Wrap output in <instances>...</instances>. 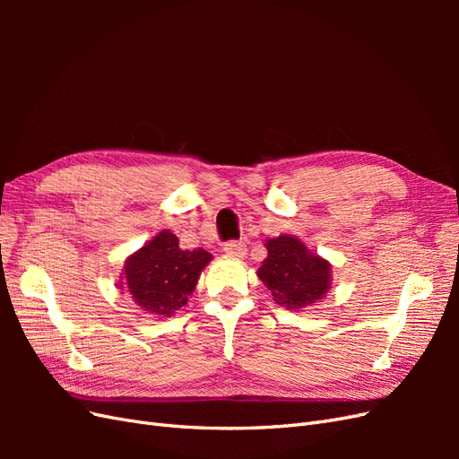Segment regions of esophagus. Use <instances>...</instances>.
Instances as JSON below:
<instances>
[{
  "instance_id": "34e87169",
  "label": "esophagus",
  "mask_w": 459,
  "mask_h": 459,
  "mask_svg": "<svg viewBox=\"0 0 459 459\" xmlns=\"http://www.w3.org/2000/svg\"><path fill=\"white\" fill-rule=\"evenodd\" d=\"M221 248H224L226 255L235 256V258H243L247 255V247L243 241H228Z\"/></svg>"
}]
</instances>
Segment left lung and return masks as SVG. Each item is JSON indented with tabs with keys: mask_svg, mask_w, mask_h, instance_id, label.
<instances>
[{
	"mask_svg": "<svg viewBox=\"0 0 459 459\" xmlns=\"http://www.w3.org/2000/svg\"><path fill=\"white\" fill-rule=\"evenodd\" d=\"M268 256L258 268V277L273 300L287 310L308 308L331 289V266L310 253L295 235H280L266 241Z\"/></svg>",
	"mask_w": 459,
	"mask_h": 459,
	"instance_id": "obj_1",
	"label": "left lung"
}]
</instances>
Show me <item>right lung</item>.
<instances>
[{"mask_svg": "<svg viewBox=\"0 0 459 459\" xmlns=\"http://www.w3.org/2000/svg\"><path fill=\"white\" fill-rule=\"evenodd\" d=\"M212 260L204 248L182 251L176 235L169 230L157 233L124 264V281L128 295L142 310L169 317L187 304L201 270Z\"/></svg>", "mask_w": 459, "mask_h": 459, "instance_id": "obj_1", "label": "right lung"}]
</instances>
